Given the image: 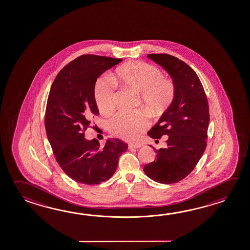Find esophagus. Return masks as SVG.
Segmentation results:
<instances>
[{"label": "esophagus", "mask_w": 250, "mask_h": 250, "mask_svg": "<svg viewBox=\"0 0 250 250\" xmlns=\"http://www.w3.org/2000/svg\"><path fill=\"white\" fill-rule=\"evenodd\" d=\"M141 146H142L141 144H129V145H128L129 148H139V147H141Z\"/></svg>", "instance_id": "34e87169"}]
</instances>
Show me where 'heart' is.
Returning a JSON list of instances; mask_svg holds the SVG:
<instances>
[{"label":"heart","instance_id":"heart-1","mask_svg":"<svg viewBox=\"0 0 250 250\" xmlns=\"http://www.w3.org/2000/svg\"><path fill=\"white\" fill-rule=\"evenodd\" d=\"M116 80L141 94V102L151 111H159L170 104L174 96V85L163 78L162 71L155 66L142 62H131L121 66L116 73ZM94 95L100 110L109 113L116 104V83L109 76L97 80ZM148 124L142 110H121L109 121L114 136L125 141H134Z\"/></svg>","mask_w":250,"mask_h":250}]
</instances>
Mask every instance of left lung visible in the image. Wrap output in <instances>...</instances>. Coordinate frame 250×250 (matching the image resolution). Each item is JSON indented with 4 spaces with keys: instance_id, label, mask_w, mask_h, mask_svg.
<instances>
[{
    "instance_id": "1",
    "label": "left lung",
    "mask_w": 250,
    "mask_h": 250,
    "mask_svg": "<svg viewBox=\"0 0 250 250\" xmlns=\"http://www.w3.org/2000/svg\"><path fill=\"white\" fill-rule=\"evenodd\" d=\"M147 58L170 75L174 97L159 120L147 132L153 139L167 135V147L156 151V160L144 166L146 176L161 184L177 183L194 169L207 143L209 112L207 97L197 74L186 62L166 54Z\"/></svg>"
}]
</instances>
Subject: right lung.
<instances>
[{"mask_svg": "<svg viewBox=\"0 0 250 250\" xmlns=\"http://www.w3.org/2000/svg\"><path fill=\"white\" fill-rule=\"evenodd\" d=\"M121 58L85 55L62 69L47 98L45 125L47 140L57 163L67 176L81 184H101L113 176L118 158L128 146L107 139L104 147L97 140H86L90 118L99 115L94 98L95 82Z\"/></svg>", "mask_w": 250, "mask_h": 250, "instance_id": "right-lung-1", "label": "right lung"}]
</instances>
